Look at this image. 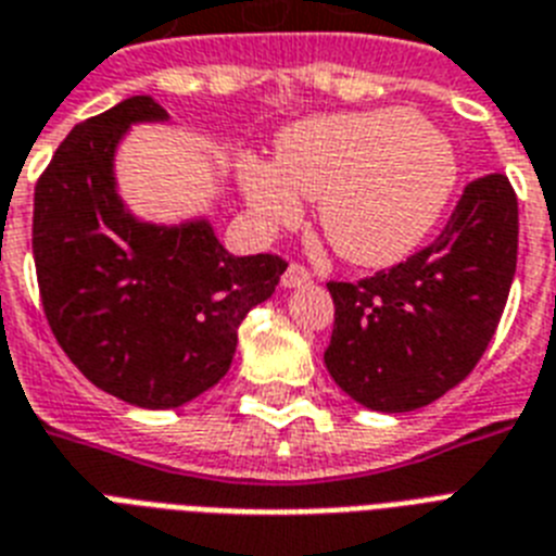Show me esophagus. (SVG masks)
Here are the masks:
<instances>
[{
	"label": "esophagus",
	"instance_id": "esophagus-1",
	"mask_svg": "<svg viewBox=\"0 0 556 556\" xmlns=\"http://www.w3.org/2000/svg\"><path fill=\"white\" fill-rule=\"evenodd\" d=\"M302 286H311V270L291 263L286 268V274H282V288H302Z\"/></svg>",
	"mask_w": 556,
	"mask_h": 556
}]
</instances>
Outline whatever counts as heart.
I'll return each mask as SVG.
<instances>
[{
  "label": "heart",
  "mask_w": 556,
  "mask_h": 556,
  "mask_svg": "<svg viewBox=\"0 0 556 556\" xmlns=\"http://www.w3.org/2000/svg\"><path fill=\"white\" fill-rule=\"evenodd\" d=\"M239 185L263 228L319 225L345 260L391 265L428 237L457 185V156L440 130L403 108L308 116L277 137L274 162L239 160Z\"/></svg>",
  "instance_id": "1"
}]
</instances>
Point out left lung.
<instances>
[{
	"label": "left lung",
	"instance_id": "obj_1",
	"mask_svg": "<svg viewBox=\"0 0 556 556\" xmlns=\"http://www.w3.org/2000/svg\"><path fill=\"white\" fill-rule=\"evenodd\" d=\"M517 193L508 176L466 185L428 248L359 282H328L325 368L359 405L403 414L466 380L489 349L517 270Z\"/></svg>",
	"mask_w": 556,
	"mask_h": 556
}]
</instances>
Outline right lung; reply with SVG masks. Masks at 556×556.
<instances>
[{
  "mask_svg": "<svg viewBox=\"0 0 556 556\" xmlns=\"http://www.w3.org/2000/svg\"><path fill=\"white\" fill-rule=\"evenodd\" d=\"M139 122L130 97L79 122L34 193V263L45 317L71 363L139 408H179L231 368L239 323L279 286L286 260L233 256L207 219L142 223L116 193L114 156Z\"/></svg>",
  "mask_w": 556,
  "mask_h": 556,
  "instance_id": "1",
  "label": "right lung"
}]
</instances>
